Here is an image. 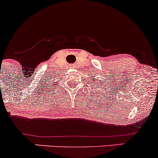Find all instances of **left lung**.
<instances>
[{"mask_svg":"<svg viewBox=\"0 0 158 158\" xmlns=\"http://www.w3.org/2000/svg\"><path fill=\"white\" fill-rule=\"evenodd\" d=\"M95 81H96V79L95 78H92V81H91V82L93 83V84H95ZM100 82L99 83V85H100Z\"/></svg>","mask_w":158,"mask_h":158,"instance_id":"8db88e82","label":"left lung"}]
</instances>
